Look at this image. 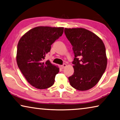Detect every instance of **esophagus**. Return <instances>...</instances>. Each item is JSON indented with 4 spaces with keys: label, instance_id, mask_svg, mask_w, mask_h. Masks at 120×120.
<instances>
[{
    "label": "esophagus",
    "instance_id": "esophagus-1",
    "mask_svg": "<svg viewBox=\"0 0 120 120\" xmlns=\"http://www.w3.org/2000/svg\"><path fill=\"white\" fill-rule=\"evenodd\" d=\"M66 66H67V65H66V64H63V65H61V66H60V68H61V69H64V68H65L66 67Z\"/></svg>",
    "mask_w": 120,
    "mask_h": 120
}]
</instances>
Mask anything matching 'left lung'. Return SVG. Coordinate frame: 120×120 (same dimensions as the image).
<instances>
[{"mask_svg": "<svg viewBox=\"0 0 120 120\" xmlns=\"http://www.w3.org/2000/svg\"><path fill=\"white\" fill-rule=\"evenodd\" d=\"M65 33L73 46L74 72L68 78L73 88L85 91L94 87L106 70L107 58L102 40L83 28H65Z\"/></svg>", "mask_w": 120, "mask_h": 120, "instance_id": "8db88e82", "label": "left lung"}]
</instances>
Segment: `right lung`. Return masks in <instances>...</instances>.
<instances>
[{
	"label": "right lung",
	"instance_id": "1",
	"mask_svg": "<svg viewBox=\"0 0 120 120\" xmlns=\"http://www.w3.org/2000/svg\"><path fill=\"white\" fill-rule=\"evenodd\" d=\"M64 27L38 26L22 35L17 46L19 68L27 81L37 89H46L54 83L59 68L49 60L45 61L51 45L61 36Z\"/></svg>",
	"mask_w": 120,
	"mask_h": 120
}]
</instances>
